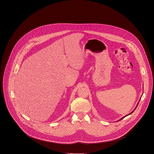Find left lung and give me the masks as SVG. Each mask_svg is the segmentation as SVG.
Instances as JSON below:
<instances>
[{"instance_id": "left-lung-1", "label": "left lung", "mask_w": 154, "mask_h": 154, "mask_svg": "<svg viewBox=\"0 0 154 154\" xmlns=\"http://www.w3.org/2000/svg\"><path fill=\"white\" fill-rule=\"evenodd\" d=\"M139 103H138V104H137V106H136V108H135V109H134V110H133V112H131V113H130V114H128V115H127V116H128V115H131V113H133V112H134V110H136V107H137V106H138V104H139ZM125 116H124V117H123V118H121V119H120V120H121V119H124V118H125ZM120 120H119V121H120Z\"/></svg>"}]
</instances>
